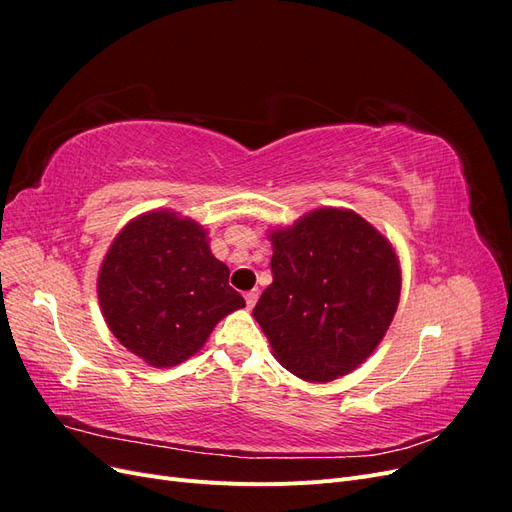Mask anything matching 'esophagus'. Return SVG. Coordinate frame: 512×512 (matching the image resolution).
I'll use <instances>...</instances> for the list:
<instances>
[{"instance_id": "obj_1", "label": "esophagus", "mask_w": 512, "mask_h": 512, "mask_svg": "<svg viewBox=\"0 0 512 512\" xmlns=\"http://www.w3.org/2000/svg\"><path fill=\"white\" fill-rule=\"evenodd\" d=\"M256 301H258V290L254 288V290H250V292H245V303H247V307H254L256 305Z\"/></svg>"}]
</instances>
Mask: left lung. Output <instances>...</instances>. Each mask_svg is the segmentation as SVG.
<instances>
[{
    "label": "left lung",
    "mask_w": 512,
    "mask_h": 512,
    "mask_svg": "<svg viewBox=\"0 0 512 512\" xmlns=\"http://www.w3.org/2000/svg\"><path fill=\"white\" fill-rule=\"evenodd\" d=\"M273 284L254 318L275 359L307 382L350 374L376 350L397 312L393 245L348 209H316L271 232Z\"/></svg>",
    "instance_id": "left-lung-1"
}]
</instances>
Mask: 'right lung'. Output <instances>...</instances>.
<instances>
[{
  "mask_svg": "<svg viewBox=\"0 0 512 512\" xmlns=\"http://www.w3.org/2000/svg\"><path fill=\"white\" fill-rule=\"evenodd\" d=\"M207 230L170 211H149L106 252L98 299L108 329L153 367H173L205 346L224 316L245 307Z\"/></svg>",
  "mask_w": 512,
  "mask_h": 512,
  "instance_id": "right-lung-1",
  "label": "right lung"
}]
</instances>
